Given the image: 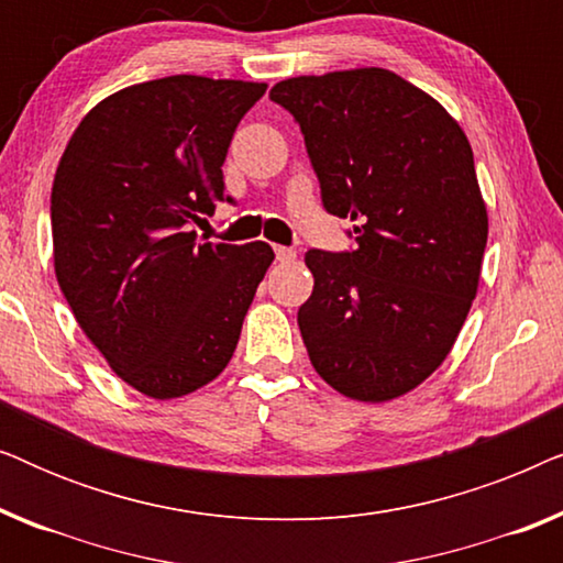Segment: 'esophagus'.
Listing matches in <instances>:
<instances>
[{
	"instance_id": "34e87169",
	"label": "esophagus",
	"mask_w": 563,
	"mask_h": 563,
	"mask_svg": "<svg viewBox=\"0 0 563 563\" xmlns=\"http://www.w3.org/2000/svg\"><path fill=\"white\" fill-rule=\"evenodd\" d=\"M274 253H276V261H282V264H289V261L297 258V251L287 249V245H276Z\"/></svg>"
}]
</instances>
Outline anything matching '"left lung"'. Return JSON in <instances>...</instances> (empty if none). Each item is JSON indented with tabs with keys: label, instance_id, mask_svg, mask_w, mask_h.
<instances>
[{
	"label": "left lung",
	"instance_id": "1",
	"mask_svg": "<svg viewBox=\"0 0 563 563\" xmlns=\"http://www.w3.org/2000/svg\"><path fill=\"white\" fill-rule=\"evenodd\" d=\"M299 122L322 207L351 218L353 251H307L297 322L330 387L387 402L456 343L479 287L487 207L459 122L387 68L297 76L272 89Z\"/></svg>",
	"mask_w": 563,
	"mask_h": 563
}]
</instances>
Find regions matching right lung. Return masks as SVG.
I'll use <instances>...</instances> for the list:
<instances>
[{"label": "right lung", "instance_id": "right-lung-1", "mask_svg": "<svg viewBox=\"0 0 563 563\" xmlns=\"http://www.w3.org/2000/svg\"><path fill=\"white\" fill-rule=\"evenodd\" d=\"M266 84L166 76L107 97L74 130L51 191L53 264L112 372L153 399L210 384L241 338L274 251L199 243L222 164Z\"/></svg>", "mask_w": 563, "mask_h": 563}]
</instances>
